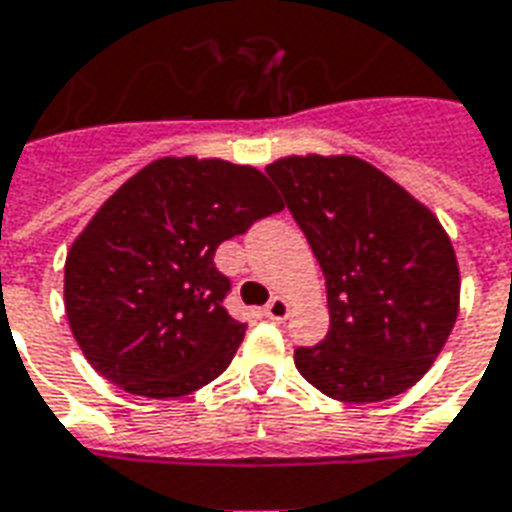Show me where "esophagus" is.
<instances>
[{"label": "esophagus", "instance_id": "obj_1", "mask_svg": "<svg viewBox=\"0 0 512 512\" xmlns=\"http://www.w3.org/2000/svg\"><path fill=\"white\" fill-rule=\"evenodd\" d=\"M263 314L271 322H282V319H287V314H290V303L284 298H271L268 300V306L263 308Z\"/></svg>", "mask_w": 512, "mask_h": 512}]
</instances>
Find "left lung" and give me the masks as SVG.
<instances>
[{
  "label": "left lung",
  "instance_id": "obj_1",
  "mask_svg": "<svg viewBox=\"0 0 512 512\" xmlns=\"http://www.w3.org/2000/svg\"><path fill=\"white\" fill-rule=\"evenodd\" d=\"M265 174L325 273L330 330L317 346L295 349L300 376L343 403H381L411 389L459 314V265L446 230L351 155H292Z\"/></svg>",
  "mask_w": 512,
  "mask_h": 512
}]
</instances>
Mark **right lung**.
I'll return each mask as SVG.
<instances>
[{
  "label": "right lung",
  "mask_w": 512,
  "mask_h": 512,
  "mask_svg": "<svg viewBox=\"0 0 512 512\" xmlns=\"http://www.w3.org/2000/svg\"><path fill=\"white\" fill-rule=\"evenodd\" d=\"M282 209L252 166L198 158L144 166L66 255V317L85 360L155 400L214 381L247 330L225 308L230 279L214 252Z\"/></svg>",
  "instance_id": "right-lung-1"
}]
</instances>
